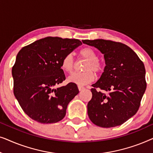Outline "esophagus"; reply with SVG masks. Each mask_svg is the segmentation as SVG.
I'll use <instances>...</instances> for the list:
<instances>
[{"instance_id":"34e87169","label":"esophagus","mask_w":153,"mask_h":153,"mask_svg":"<svg viewBox=\"0 0 153 153\" xmlns=\"http://www.w3.org/2000/svg\"><path fill=\"white\" fill-rule=\"evenodd\" d=\"M78 88L79 90V91H83V90L85 88L83 87V86H82V85H78Z\"/></svg>"}]
</instances>
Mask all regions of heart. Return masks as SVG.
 Returning <instances> with one entry per match:
<instances>
[{"label": "heart", "mask_w": 153, "mask_h": 153, "mask_svg": "<svg viewBox=\"0 0 153 153\" xmlns=\"http://www.w3.org/2000/svg\"><path fill=\"white\" fill-rule=\"evenodd\" d=\"M81 57L88 60L85 63L83 72H74L69 76L68 80L69 82L76 83L79 85H86L92 82L95 79V73H99L102 70V65L97 60V56L95 51L90 47H85L79 52ZM74 60L72 53H68L62 58L61 68L65 72H71L74 70Z\"/></svg>", "instance_id": "obj_1"}]
</instances>
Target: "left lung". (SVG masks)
<instances>
[{
    "mask_svg": "<svg viewBox=\"0 0 153 153\" xmlns=\"http://www.w3.org/2000/svg\"><path fill=\"white\" fill-rule=\"evenodd\" d=\"M83 44L100 50L106 66L99 80L92 85V99L88 115L102 127L120 125L134 116L146 89L143 62L128 46L98 39H85Z\"/></svg>",
    "mask_w": 153,
    "mask_h": 153,
    "instance_id": "1",
    "label": "left lung"
}]
</instances>
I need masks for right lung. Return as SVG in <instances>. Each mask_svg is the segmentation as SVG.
<instances>
[{"mask_svg":"<svg viewBox=\"0 0 153 153\" xmlns=\"http://www.w3.org/2000/svg\"><path fill=\"white\" fill-rule=\"evenodd\" d=\"M81 45L79 39L47 37L19 52L12 70L14 94L31 119L49 124L65 116L69 102L79 93L78 87L74 83L56 87L65 80L62 58Z\"/></svg>","mask_w":153,"mask_h":153,"instance_id":"add662e5","label":"right lung"}]
</instances>
